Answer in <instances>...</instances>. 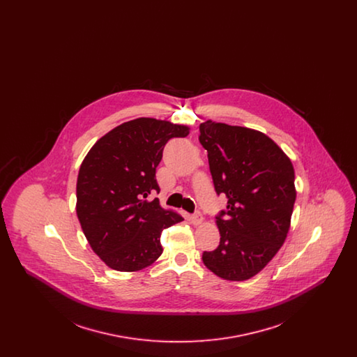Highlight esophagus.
Segmentation results:
<instances>
[{
	"mask_svg": "<svg viewBox=\"0 0 357 357\" xmlns=\"http://www.w3.org/2000/svg\"><path fill=\"white\" fill-rule=\"evenodd\" d=\"M190 222L192 223V225H195V226H198V225H201L202 222H204V217H202V214L198 211V213H195V214H192V215H190Z\"/></svg>",
	"mask_w": 357,
	"mask_h": 357,
	"instance_id": "1",
	"label": "esophagus"
}]
</instances>
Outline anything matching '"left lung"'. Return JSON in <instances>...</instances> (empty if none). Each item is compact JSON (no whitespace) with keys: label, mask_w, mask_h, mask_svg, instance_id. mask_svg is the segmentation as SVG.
<instances>
[{"label":"left lung","mask_w":357,"mask_h":357,"mask_svg":"<svg viewBox=\"0 0 357 357\" xmlns=\"http://www.w3.org/2000/svg\"><path fill=\"white\" fill-rule=\"evenodd\" d=\"M199 132L215 191L227 197L215 221L220 246L202 259L223 280L245 281L261 272L287 239L296 202L294 169L261 131L206 120Z\"/></svg>","instance_id":"1"}]
</instances>
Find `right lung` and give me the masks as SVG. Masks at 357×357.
Masks as SVG:
<instances>
[{
    "label": "right lung",
    "instance_id": "obj_1",
    "mask_svg": "<svg viewBox=\"0 0 357 357\" xmlns=\"http://www.w3.org/2000/svg\"><path fill=\"white\" fill-rule=\"evenodd\" d=\"M190 127L137 118L102 136L85 155L76 185V213L92 250L118 272H137L163 253L162 231L183 217L163 208L155 171L171 137Z\"/></svg>",
    "mask_w": 357,
    "mask_h": 357
}]
</instances>
